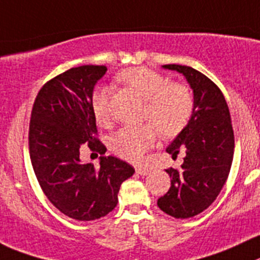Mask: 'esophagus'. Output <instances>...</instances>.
<instances>
[{
  "label": "esophagus",
  "instance_id": "1",
  "mask_svg": "<svg viewBox=\"0 0 260 260\" xmlns=\"http://www.w3.org/2000/svg\"><path fill=\"white\" fill-rule=\"evenodd\" d=\"M136 172H137L138 174H141V176H146V174H149L150 169L146 168V167H137V168H136Z\"/></svg>",
  "mask_w": 260,
  "mask_h": 260
}]
</instances>
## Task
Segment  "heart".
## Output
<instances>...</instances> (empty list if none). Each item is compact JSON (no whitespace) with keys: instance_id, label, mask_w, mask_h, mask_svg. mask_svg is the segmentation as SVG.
Returning <instances> with one entry per match:
<instances>
[{"instance_id":"1","label":"heart","mask_w":260,"mask_h":260,"mask_svg":"<svg viewBox=\"0 0 260 260\" xmlns=\"http://www.w3.org/2000/svg\"><path fill=\"white\" fill-rule=\"evenodd\" d=\"M116 79L144 99L142 119L150 123L116 131L110 137V149L128 161L140 163L155 144V127L163 137H173L187 125L193 111V97L186 84L169 82L168 77L146 67L122 70ZM91 110L99 124L110 122L109 93L105 88L92 92Z\"/></svg>"}]
</instances>
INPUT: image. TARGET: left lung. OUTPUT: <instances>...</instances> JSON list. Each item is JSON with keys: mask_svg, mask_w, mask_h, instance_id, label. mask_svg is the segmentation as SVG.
<instances>
[{"mask_svg": "<svg viewBox=\"0 0 260 260\" xmlns=\"http://www.w3.org/2000/svg\"><path fill=\"white\" fill-rule=\"evenodd\" d=\"M163 68L185 75L193 92L192 115L167 147L172 157L185 151L183 164L178 169H166L171 187L157 200L164 213L186 219L209 208L227 181L234 159V129L229 105L214 82L191 67Z\"/></svg>", "mask_w": 260, "mask_h": 260, "instance_id": "8db88e82", "label": "left lung"}]
</instances>
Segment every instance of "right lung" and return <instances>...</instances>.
I'll return each mask as SVG.
<instances>
[{"instance_id":"add662e5","label":"right lung","mask_w":260,"mask_h":260,"mask_svg":"<svg viewBox=\"0 0 260 260\" xmlns=\"http://www.w3.org/2000/svg\"><path fill=\"white\" fill-rule=\"evenodd\" d=\"M105 65L72 68L48 81L38 92L29 123V154L41 188L62 214L77 220H94L118 204L120 185L135 169L115 156H100V167L83 164L84 144L104 155L106 147L96 137L91 110L94 84Z\"/></svg>"}]
</instances>
